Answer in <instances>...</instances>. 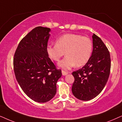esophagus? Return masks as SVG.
<instances>
[{
  "mask_svg": "<svg viewBox=\"0 0 122 122\" xmlns=\"http://www.w3.org/2000/svg\"><path fill=\"white\" fill-rule=\"evenodd\" d=\"M62 74L63 75L65 76L68 74V72H67V71H64V70H62Z\"/></svg>",
  "mask_w": 122,
  "mask_h": 122,
  "instance_id": "34e87169",
  "label": "esophagus"
}]
</instances>
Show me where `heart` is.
Segmentation results:
<instances>
[{"mask_svg":"<svg viewBox=\"0 0 122 122\" xmlns=\"http://www.w3.org/2000/svg\"><path fill=\"white\" fill-rule=\"evenodd\" d=\"M49 57L58 62L65 55L66 56L58 63V66L65 70L76 66H84L90 60L92 43L89 37L74 33H67L60 37L56 45H48L46 48Z\"/></svg>","mask_w":122,"mask_h":122,"instance_id":"obj_1","label":"heart"}]
</instances>
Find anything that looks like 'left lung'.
<instances>
[{"label":"left lung","instance_id":"obj_1","mask_svg":"<svg viewBox=\"0 0 122 122\" xmlns=\"http://www.w3.org/2000/svg\"><path fill=\"white\" fill-rule=\"evenodd\" d=\"M93 50L90 60L81 69L72 73L75 80L73 95L78 99L88 101L95 98L105 87L110 74V53L104 42L93 34Z\"/></svg>","mask_w":122,"mask_h":122}]
</instances>
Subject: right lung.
<instances>
[{
    "label": "right lung",
    "instance_id": "add662e5",
    "mask_svg": "<svg viewBox=\"0 0 122 122\" xmlns=\"http://www.w3.org/2000/svg\"><path fill=\"white\" fill-rule=\"evenodd\" d=\"M49 28L36 27L19 42L13 66L19 85L29 98L46 103L55 97L56 83L62 76L47 53Z\"/></svg>",
    "mask_w": 122,
    "mask_h": 122
}]
</instances>
